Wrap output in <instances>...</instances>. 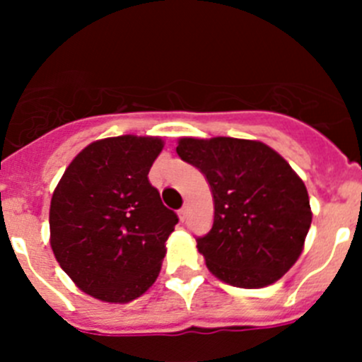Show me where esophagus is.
Here are the masks:
<instances>
[{
	"label": "esophagus",
	"instance_id": "34e87169",
	"mask_svg": "<svg viewBox=\"0 0 362 362\" xmlns=\"http://www.w3.org/2000/svg\"><path fill=\"white\" fill-rule=\"evenodd\" d=\"M187 215H189V206L185 204V206H182L180 210H178V217H180V221L184 222L185 218H187Z\"/></svg>",
	"mask_w": 362,
	"mask_h": 362
}]
</instances>
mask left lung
Listing matches in <instances>:
<instances>
[{
	"instance_id": "8db88e82",
	"label": "left lung",
	"mask_w": 362,
	"mask_h": 362,
	"mask_svg": "<svg viewBox=\"0 0 362 362\" xmlns=\"http://www.w3.org/2000/svg\"><path fill=\"white\" fill-rule=\"evenodd\" d=\"M177 154L206 177L214 226L196 238L222 282L259 289L298 261L312 224L308 192L286 159L262 141L180 138Z\"/></svg>"
}]
</instances>
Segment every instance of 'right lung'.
<instances>
[{"instance_id":"add662e5","label":"right lung","mask_w":362,"mask_h":362,"mask_svg":"<svg viewBox=\"0 0 362 362\" xmlns=\"http://www.w3.org/2000/svg\"><path fill=\"white\" fill-rule=\"evenodd\" d=\"M158 136L105 138L87 145L50 202V247L80 291L107 303L140 298L158 279L178 222L148 182L163 151Z\"/></svg>"}]
</instances>
